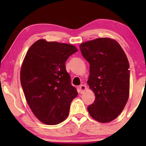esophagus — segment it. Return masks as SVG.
<instances>
[{"label": "esophagus", "instance_id": "34e87169", "mask_svg": "<svg viewBox=\"0 0 146 146\" xmlns=\"http://www.w3.org/2000/svg\"><path fill=\"white\" fill-rule=\"evenodd\" d=\"M79 90H80V93L81 94H83L85 92V90H86V85H82L79 86Z\"/></svg>", "mask_w": 146, "mask_h": 146}]
</instances>
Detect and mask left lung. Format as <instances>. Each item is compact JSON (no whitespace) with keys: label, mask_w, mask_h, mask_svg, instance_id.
<instances>
[{"label":"left lung","mask_w":146,"mask_h":146,"mask_svg":"<svg viewBox=\"0 0 146 146\" xmlns=\"http://www.w3.org/2000/svg\"><path fill=\"white\" fill-rule=\"evenodd\" d=\"M80 48L90 63L87 83L95 95L94 103L87 108L89 114L99 122H110L119 116L128 101V59L119 42L109 38L84 42Z\"/></svg>","instance_id":"1"}]
</instances>
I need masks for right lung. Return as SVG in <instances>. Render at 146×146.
Segmentation results:
<instances>
[{"label":"right lung","mask_w":146,"mask_h":146,"mask_svg":"<svg viewBox=\"0 0 146 146\" xmlns=\"http://www.w3.org/2000/svg\"><path fill=\"white\" fill-rule=\"evenodd\" d=\"M77 51L74 45L41 39L24 57L22 87L34 115L44 124L56 125L66 119L71 102L78 95L65 67L67 59Z\"/></svg>","instance_id":"right-lung-1"}]
</instances>
